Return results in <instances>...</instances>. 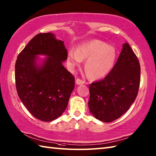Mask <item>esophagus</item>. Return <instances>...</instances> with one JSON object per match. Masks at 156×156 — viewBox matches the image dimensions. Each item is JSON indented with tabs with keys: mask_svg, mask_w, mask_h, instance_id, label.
<instances>
[{
	"mask_svg": "<svg viewBox=\"0 0 156 156\" xmlns=\"http://www.w3.org/2000/svg\"><path fill=\"white\" fill-rule=\"evenodd\" d=\"M76 84L80 85V84H84V81L81 80V79H80V78H77V79H76Z\"/></svg>",
	"mask_w": 156,
	"mask_h": 156,
	"instance_id": "esophagus-1",
	"label": "esophagus"
}]
</instances>
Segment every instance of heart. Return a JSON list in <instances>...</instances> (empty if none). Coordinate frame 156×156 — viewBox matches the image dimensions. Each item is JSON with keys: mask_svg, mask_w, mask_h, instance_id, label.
Masks as SVG:
<instances>
[{"mask_svg": "<svg viewBox=\"0 0 156 156\" xmlns=\"http://www.w3.org/2000/svg\"><path fill=\"white\" fill-rule=\"evenodd\" d=\"M116 49L106 43L94 40L79 45L76 51L70 49L68 53V64L73 69L86 60L84 70L89 78L94 80L107 76L113 68L117 60Z\"/></svg>", "mask_w": 156, "mask_h": 156, "instance_id": "obj_1", "label": "heart"}]
</instances>
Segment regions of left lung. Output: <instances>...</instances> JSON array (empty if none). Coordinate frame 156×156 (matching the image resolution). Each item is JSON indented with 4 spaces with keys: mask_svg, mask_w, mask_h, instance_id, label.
I'll return each mask as SVG.
<instances>
[{
    "mask_svg": "<svg viewBox=\"0 0 156 156\" xmlns=\"http://www.w3.org/2000/svg\"><path fill=\"white\" fill-rule=\"evenodd\" d=\"M140 73L137 56L125 43L111 72L89 87L88 107L94 117L109 122L127 111L137 96Z\"/></svg>",
    "mask_w": 156,
    "mask_h": 156,
    "instance_id": "left-lung-1",
    "label": "left lung"
}]
</instances>
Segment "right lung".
<instances>
[{"label":"right lung","mask_w":156,"mask_h":156,"mask_svg":"<svg viewBox=\"0 0 156 156\" xmlns=\"http://www.w3.org/2000/svg\"><path fill=\"white\" fill-rule=\"evenodd\" d=\"M48 56L39 65L37 55ZM68 53L64 41L51 33L39 34L19 54L15 64L16 91L36 119L55 120L67 107L75 79L63 66Z\"/></svg>","instance_id":"obj_1"}]
</instances>
